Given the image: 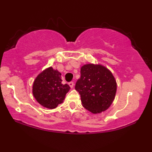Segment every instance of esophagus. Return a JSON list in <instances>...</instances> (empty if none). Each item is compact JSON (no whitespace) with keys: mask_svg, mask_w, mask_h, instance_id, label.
<instances>
[{"mask_svg":"<svg viewBox=\"0 0 152 152\" xmlns=\"http://www.w3.org/2000/svg\"><path fill=\"white\" fill-rule=\"evenodd\" d=\"M69 85L70 86L71 88H73V87H74V83L73 81H71V82H69Z\"/></svg>","mask_w":152,"mask_h":152,"instance_id":"esophagus-1","label":"esophagus"}]
</instances>
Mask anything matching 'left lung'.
Segmentation results:
<instances>
[{
  "instance_id": "1",
  "label": "left lung",
  "mask_w": 152,
  "mask_h": 152,
  "mask_svg": "<svg viewBox=\"0 0 152 152\" xmlns=\"http://www.w3.org/2000/svg\"><path fill=\"white\" fill-rule=\"evenodd\" d=\"M82 105L92 114L106 111L114 102L117 84L114 75L102 64H87L81 68V77L75 86Z\"/></svg>"
}]
</instances>
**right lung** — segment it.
<instances>
[{
    "label": "right lung",
    "mask_w": 152,
    "mask_h": 152,
    "mask_svg": "<svg viewBox=\"0 0 152 152\" xmlns=\"http://www.w3.org/2000/svg\"><path fill=\"white\" fill-rule=\"evenodd\" d=\"M61 74L56 69L47 68L38 75L33 83V95L41 106L53 109L64 102L70 86L63 84Z\"/></svg>",
    "instance_id": "obj_1"
}]
</instances>
